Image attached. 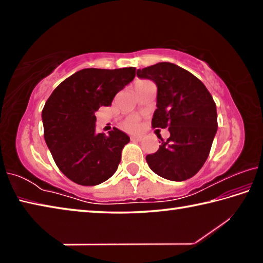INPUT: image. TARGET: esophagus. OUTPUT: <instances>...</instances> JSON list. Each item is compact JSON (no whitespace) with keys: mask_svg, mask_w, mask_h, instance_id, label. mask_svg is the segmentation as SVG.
<instances>
[{"mask_svg":"<svg viewBox=\"0 0 263 263\" xmlns=\"http://www.w3.org/2000/svg\"><path fill=\"white\" fill-rule=\"evenodd\" d=\"M131 139L132 140H137V141H141L142 139H144V137H142V136H132Z\"/></svg>","mask_w":263,"mask_h":263,"instance_id":"esophagus-1","label":"esophagus"}]
</instances>
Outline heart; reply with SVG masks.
Wrapping results in <instances>:
<instances>
[{"label": "heart", "mask_w": 263, "mask_h": 263, "mask_svg": "<svg viewBox=\"0 0 263 263\" xmlns=\"http://www.w3.org/2000/svg\"><path fill=\"white\" fill-rule=\"evenodd\" d=\"M146 82H148V81H145V80H139V81H137L135 83V87L141 86V84H144ZM124 127H125L128 131H137L138 128H139V122H138V119L136 117H128L125 119V122H124Z\"/></svg>", "instance_id": "1"}]
</instances>
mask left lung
<instances>
[{"mask_svg":"<svg viewBox=\"0 0 263 263\" xmlns=\"http://www.w3.org/2000/svg\"><path fill=\"white\" fill-rule=\"evenodd\" d=\"M138 78L158 87L153 128L168 127L171 137L146 157L149 168L163 179L184 181L197 174L210 153L216 136V103L201 80L171 62L138 69Z\"/></svg>","mask_w":263,"mask_h":263,"instance_id":"8db88e82","label":"left lung"}]
</instances>
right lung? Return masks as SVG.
Returning <instances> with one entry per match:
<instances>
[{"label": "right lung", "mask_w": 263, "mask_h": 263, "mask_svg": "<svg viewBox=\"0 0 263 263\" xmlns=\"http://www.w3.org/2000/svg\"><path fill=\"white\" fill-rule=\"evenodd\" d=\"M136 77L135 67L84 68L58 86L44 105V138L58 168L80 185L110 179L130 138L114 127L95 132V111L109 106L118 91Z\"/></svg>", "instance_id": "1"}]
</instances>
